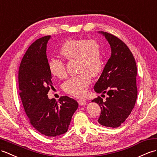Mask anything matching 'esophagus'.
<instances>
[{"label":"esophagus","instance_id":"34e87169","mask_svg":"<svg viewBox=\"0 0 157 157\" xmlns=\"http://www.w3.org/2000/svg\"><path fill=\"white\" fill-rule=\"evenodd\" d=\"M78 102L80 105H85L86 104V101L85 99L81 98V99H79L78 101Z\"/></svg>","mask_w":157,"mask_h":157}]
</instances>
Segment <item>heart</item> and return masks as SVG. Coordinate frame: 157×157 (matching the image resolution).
<instances>
[{"instance_id": "heart-1", "label": "heart", "mask_w": 157, "mask_h": 157, "mask_svg": "<svg viewBox=\"0 0 157 157\" xmlns=\"http://www.w3.org/2000/svg\"><path fill=\"white\" fill-rule=\"evenodd\" d=\"M60 53L68 60H77L79 73L64 83L63 90L75 97H82L89 86L91 77H95L103 67V54L101 44L95 40L85 39H70L64 43ZM48 69L52 76L60 79L67 77L65 65L62 60L52 59Z\"/></svg>"}]
</instances>
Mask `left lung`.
Instances as JSON below:
<instances>
[{"instance_id": "1", "label": "left lung", "mask_w": 157, "mask_h": 157, "mask_svg": "<svg viewBox=\"0 0 157 157\" xmlns=\"http://www.w3.org/2000/svg\"><path fill=\"white\" fill-rule=\"evenodd\" d=\"M105 36L111 48V56L95 84L97 93L107 94L105 101L101 97L93 99L100 106L98 122L107 127L117 128L131 113L137 98L135 59L124 43L113 34L98 32Z\"/></svg>"}]
</instances>
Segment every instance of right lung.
<instances>
[{
  "label": "right lung",
  "mask_w": 157,
  "mask_h": 157,
  "mask_svg": "<svg viewBox=\"0 0 157 157\" xmlns=\"http://www.w3.org/2000/svg\"><path fill=\"white\" fill-rule=\"evenodd\" d=\"M51 36H45L30 46L19 67V94L30 124L42 135L54 137L67 132L78 104L73 98L61 97L59 102L49 99L52 87L48 69L47 44Z\"/></svg>",
  "instance_id": "right-lung-1"
}]
</instances>
